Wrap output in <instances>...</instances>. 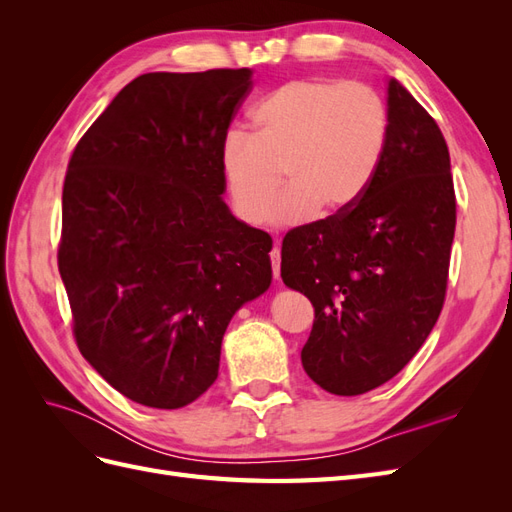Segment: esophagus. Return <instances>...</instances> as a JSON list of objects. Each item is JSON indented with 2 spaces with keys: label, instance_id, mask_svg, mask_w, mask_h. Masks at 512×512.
Returning <instances> with one entry per match:
<instances>
[{
  "label": "esophagus",
  "instance_id": "34e87169",
  "mask_svg": "<svg viewBox=\"0 0 512 512\" xmlns=\"http://www.w3.org/2000/svg\"><path fill=\"white\" fill-rule=\"evenodd\" d=\"M271 269H273V277L280 280V262H282V254H280V245L275 243V247L271 250Z\"/></svg>",
  "mask_w": 512,
  "mask_h": 512
}]
</instances>
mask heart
Returning <instances> with one entry per match:
<instances>
[{"instance_id":"heart-1","label":"heart","mask_w":512,"mask_h":512,"mask_svg":"<svg viewBox=\"0 0 512 512\" xmlns=\"http://www.w3.org/2000/svg\"><path fill=\"white\" fill-rule=\"evenodd\" d=\"M252 128L230 130L220 166L237 215L299 226L316 209L337 213L361 198L374 179L389 136V111L361 81L299 79L282 85L252 111ZM284 169L289 188L268 211Z\"/></svg>"}]
</instances>
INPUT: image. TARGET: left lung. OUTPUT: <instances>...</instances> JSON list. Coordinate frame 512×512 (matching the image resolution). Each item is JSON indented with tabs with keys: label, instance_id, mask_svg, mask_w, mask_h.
Instances as JSON below:
<instances>
[{
	"label": "left lung",
	"instance_id": "obj_1",
	"mask_svg": "<svg viewBox=\"0 0 512 512\" xmlns=\"http://www.w3.org/2000/svg\"><path fill=\"white\" fill-rule=\"evenodd\" d=\"M389 136L350 207L286 232L282 280L314 305L305 374L333 395L389 382L436 324L455 237L451 156L438 123L391 79Z\"/></svg>",
	"mask_w": 512,
	"mask_h": 512
}]
</instances>
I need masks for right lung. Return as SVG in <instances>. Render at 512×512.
<instances>
[{
  "instance_id": "1",
  "label": "right lung",
  "mask_w": 512,
  "mask_h": 512,
  "mask_svg": "<svg viewBox=\"0 0 512 512\" xmlns=\"http://www.w3.org/2000/svg\"><path fill=\"white\" fill-rule=\"evenodd\" d=\"M250 89V68L143 74L70 158L57 262L74 339L136 404L203 395L230 318L271 286V237L222 200V141Z\"/></svg>"
}]
</instances>
